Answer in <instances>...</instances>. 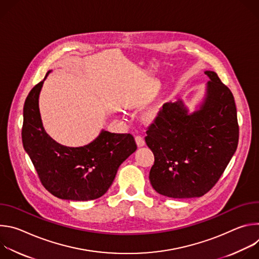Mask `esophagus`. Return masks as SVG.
Segmentation results:
<instances>
[{
    "label": "esophagus",
    "mask_w": 259,
    "mask_h": 259,
    "mask_svg": "<svg viewBox=\"0 0 259 259\" xmlns=\"http://www.w3.org/2000/svg\"><path fill=\"white\" fill-rule=\"evenodd\" d=\"M135 141L137 143V145L140 147V146H143L144 145V138L141 136V135H136L135 136Z\"/></svg>",
    "instance_id": "1"
}]
</instances>
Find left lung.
I'll return each instance as SVG.
<instances>
[{"mask_svg": "<svg viewBox=\"0 0 259 259\" xmlns=\"http://www.w3.org/2000/svg\"><path fill=\"white\" fill-rule=\"evenodd\" d=\"M200 109L189 114L181 100L167 102L147 127L145 142L155 156L150 171L154 190L174 199L208 193L225 172L239 141L237 108L231 90L217 73Z\"/></svg>", "mask_w": 259, "mask_h": 259, "instance_id": "left-lung-1", "label": "left lung"}]
</instances>
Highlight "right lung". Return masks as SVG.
<instances>
[{"mask_svg": "<svg viewBox=\"0 0 259 259\" xmlns=\"http://www.w3.org/2000/svg\"><path fill=\"white\" fill-rule=\"evenodd\" d=\"M43 81L28 93L23 107L22 143L43 187L53 196L72 201H89L103 196L120 165L137 145L129 133L102 130L91 143L68 147L53 140L45 131L39 110Z\"/></svg>", "mask_w": 259, "mask_h": 259, "instance_id": "1", "label": "right lung"}]
</instances>
